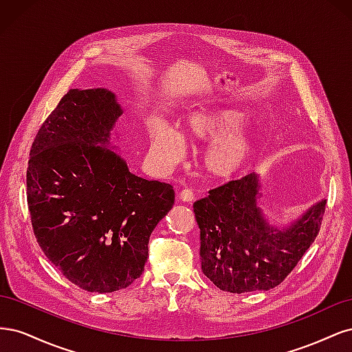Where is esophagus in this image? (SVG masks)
Here are the masks:
<instances>
[{"mask_svg":"<svg viewBox=\"0 0 352 352\" xmlns=\"http://www.w3.org/2000/svg\"><path fill=\"white\" fill-rule=\"evenodd\" d=\"M179 198L182 199V201H185V202H192L194 198H195V194H194V190L190 189V188H185L184 190H180Z\"/></svg>","mask_w":352,"mask_h":352,"instance_id":"esophagus-1","label":"esophagus"}]
</instances>
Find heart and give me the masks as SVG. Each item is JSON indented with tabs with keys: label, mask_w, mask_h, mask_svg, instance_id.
I'll return each mask as SVG.
<instances>
[{
	"label": "heart",
	"mask_w": 352,
	"mask_h": 352,
	"mask_svg": "<svg viewBox=\"0 0 352 352\" xmlns=\"http://www.w3.org/2000/svg\"><path fill=\"white\" fill-rule=\"evenodd\" d=\"M243 119L239 110L206 107L184 116L177 123V131L163 122H154L148 135L150 155L160 166L170 167L182 158V140L211 141L201 157L202 168L211 177H229L245 164L252 151V136L236 127Z\"/></svg>",
	"instance_id": "obj_1"
}]
</instances>
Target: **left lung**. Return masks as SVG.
Returning a JSON list of instances; mask_svg holds the SVG:
<instances>
[{"label":"left lung","instance_id":"8db88e82","mask_svg":"<svg viewBox=\"0 0 352 352\" xmlns=\"http://www.w3.org/2000/svg\"><path fill=\"white\" fill-rule=\"evenodd\" d=\"M258 189L251 173L210 189L194 204L202 273L221 291L245 294L280 285L320 230L326 199L278 230L267 226L257 208Z\"/></svg>","mask_w":352,"mask_h":352}]
</instances>
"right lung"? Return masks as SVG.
Instances as JSON below:
<instances>
[{"label":"right lung","instance_id":"1","mask_svg":"<svg viewBox=\"0 0 352 352\" xmlns=\"http://www.w3.org/2000/svg\"><path fill=\"white\" fill-rule=\"evenodd\" d=\"M120 114L107 89H70L39 127L28 162L39 247L88 292L120 291L140 278L151 232L175 204L172 185L135 176L107 146Z\"/></svg>","mask_w":352,"mask_h":352}]
</instances>
